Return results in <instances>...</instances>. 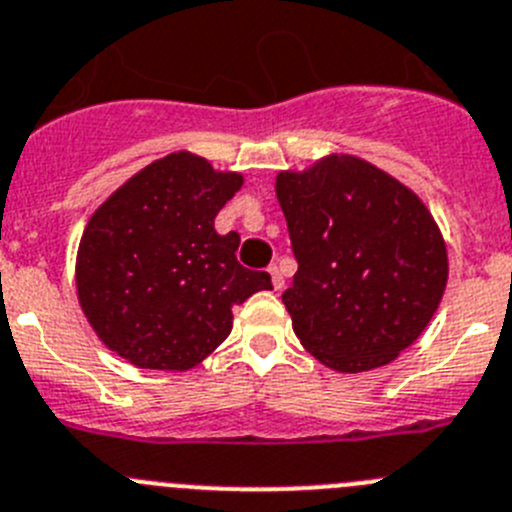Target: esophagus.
Instances as JSON below:
<instances>
[{"mask_svg":"<svg viewBox=\"0 0 512 512\" xmlns=\"http://www.w3.org/2000/svg\"><path fill=\"white\" fill-rule=\"evenodd\" d=\"M269 274H271V284H274V289H276V292H281V289H284V276H281L279 266L271 264Z\"/></svg>","mask_w":512,"mask_h":512,"instance_id":"obj_1","label":"esophagus"}]
</instances>
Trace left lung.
Here are the masks:
<instances>
[{
    "instance_id": "obj_1",
    "label": "left lung",
    "mask_w": 512,
    "mask_h": 512,
    "mask_svg": "<svg viewBox=\"0 0 512 512\" xmlns=\"http://www.w3.org/2000/svg\"><path fill=\"white\" fill-rule=\"evenodd\" d=\"M297 274L281 302L314 358L340 373L391 363L429 325L447 246L409 187L350 154L276 177Z\"/></svg>"
}]
</instances>
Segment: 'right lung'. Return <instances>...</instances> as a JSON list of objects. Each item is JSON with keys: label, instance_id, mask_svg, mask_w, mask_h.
Wrapping results in <instances>:
<instances>
[{"label": "right lung", "instance_id": "right-lung-1", "mask_svg": "<svg viewBox=\"0 0 512 512\" xmlns=\"http://www.w3.org/2000/svg\"><path fill=\"white\" fill-rule=\"evenodd\" d=\"M241 185V175L177 152L93 213L75 281L106 348L139 368L187 370L231 335L233 304L271 289L266 271L238 264V233H215V215Z\"/></svg>", "mask_w": 512, "mask_h": 512}]
</instances>
